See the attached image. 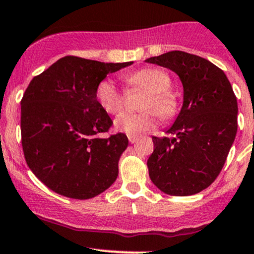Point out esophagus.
I'll use <instances>...</instances> for the list:
<instances>
[{"instance_id": "34e87169", "label": "esophagus", "mask_w": 254, "mask_h": 254, "mask_svg": "<svg viewBox=\"0 0 254 254\" xmlns=\"http://www.w3.org/2000/svg\"><path fill=\"white\" fill-rule=\"evenodd\" d=\"M138 141L137 136H129V142L130 143H136Z\"/></svg>"}]
</instances>
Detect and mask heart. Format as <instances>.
<instances>
[{
	"label": "heart",
	"mask_w": 254,
	"mask_h": 254,
	"mask_svg": "<svg viewBox=\"0 0 254 254\" xmlns=\"http://www.w3.org/2000/svg\"><path fill=\"white\" fill-rule=\"evenodd\" d=\"M127 91L144 90L140 107L142 112L122 114L116 121V129L129 136L153 129L158 124V116L163 121L172 118L177 112L178 99L170 89L171 79L163 69L146 67L124 76ZM95 97L100 107L108 114L122 112L125 102V91L121 90L110 78L99 82L95 89Z\"/></svg>",
	"instance_id": "heart-1"
}]
</instances>
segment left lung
Returning a JSON list of instances; mask_svg holds the SVG:
<instances>
[{
    "instance_id": "left-lung-1",
    "label": "left lung",
    "mask_w": 254,
    "mask_h": 254,
    "mask_svg": "<svg viewBox=\"0 0 254 254\" xmlns=\"http://www.w3.org/2000/svg\"><path fill=\"white\" fill-rule=\"evenodd\" d=\"M180 76L185 101L176 122L153 136L148 165L152 182L164 193L187 196L212 185L238 131V101L221 68L197 55L172 50L146 60Z\"/></svg>"
}]
</instances>
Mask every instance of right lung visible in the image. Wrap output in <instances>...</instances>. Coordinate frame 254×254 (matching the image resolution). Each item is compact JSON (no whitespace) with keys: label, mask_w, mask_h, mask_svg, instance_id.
Returning a JSON list of instances; mask_svg holds the SVG:
<instances>
[{"label":"right lung","mask_w":254,"mask_h":254,"mask_svg":"<svg viewBox=\"0 0 254 254\" xmlns=\"http://www.w3.org/2000/svg\"><path fill=\"white\" fill-rule=\"evenodd\" d=\"M132 63L105 64L67 55L33 77L21 99V146L35 176L55 193L90 199L113 185L125 133L97 104L95 89L110 72Z\"/></svg>","instance_id":"obj_1"}]
</instances>
